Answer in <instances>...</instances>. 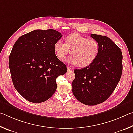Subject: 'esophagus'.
Returning a JSON list of instances; mask_svg holds the SVG:
<instances>
[{
  "instance_id": "obj_1",
  "label": "esophagus",
  "mask_w": 133,
  "mask_h": 133,
  "mask_svg": "<svg viewBox=\"0 0 133 133\" xmlns=\"http://www.w3.org/2000/svg\"><path fill=\"white\" fill-rule=\"evenodd\" d=\"M67 71H70L72 70H73L69 66H68L67 67Z\"/></svg>"
}]
</instances>
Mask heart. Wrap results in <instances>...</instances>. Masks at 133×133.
<instances>
[{"mask_svg":"<svg viewBox=\"0 0 133 133\" xmlns=\"http://www.w3.org/2000/svg\"><path fill=\"white\" fill-rule=\"evenodd\" d=\"M54 49L56 55L61 60L70 52L71 55L67 58V61L79 68H84L96 60L100 47L97 40L74 33L65 38V43L60 40L56 41Z\"/></svg>","mask_w":133,"mask_h":133,"instance_id":"obj_1","label":"heart"}]
</instances>
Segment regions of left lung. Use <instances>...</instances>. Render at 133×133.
<instances>
[{
  "label": "left lung",
  "mask_w": 133,
  "mask_h": 133,
  "mask_svg": "<svg viewBox=\"0 0 133 133\" xmlns=\"http://www.w3.org/2000/svg\"><path fill=\"white\" fill-rule=\"evenodd\" d=\"M99 43L100 53L89 66L74 70L72 82L73 95L85 105L104 102L115 90L123 70V55L120 49L105 36L91 34Z\"/></svg>",
  "instance_id": "8db88e82"
}]
</instances>
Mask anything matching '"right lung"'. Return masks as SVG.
I'll use <instances>...</instances> for the list:
<instances>
[{"instance_id": "right-lung-1", "label": "right lung", "mask_w": 133, "mask_h": 133, "mask_svg": "<svg viewBox=\"0 0 133 133\" xmlns=\"http://www.w3.org/2000/svg\"><path fill=\"white\" fill-rule=\"evenodd\" d=\"M62 37L53 29H39L22 36L13 45L9 59L12 82L29 102L48 100L56 90V78L67 72L54 49L55 42Z\"/></svg>"}]
</instances>
